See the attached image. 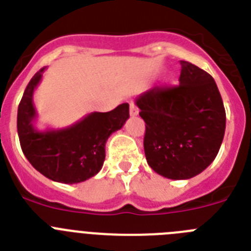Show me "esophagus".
Returning a JSON list of instances; mask_svg holds the SVG:
<instances>
[{
    "label": "esophagus",
    "instance_id": "1",
    "mask_svg": "<svg viewBox=\"0 0 251 251\" xmlns=\"http://www.w3.org/2000/svg\"><path fill=\"white\" fill-rule=\"evenodd\" d=\"M138 112H139L138 106L133 103V101H130V103H129V114L132 115V117H134V115L138 114Z\"/></svg>",
    "mask_w": 251,
    "mask_h": 251
}]
</instances>
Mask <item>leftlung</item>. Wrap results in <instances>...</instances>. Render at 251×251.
Returning <instances> with one entry per match:
<instances>
[{
    "instance_id": "1",
    "label": "left lung",
    "mask_w": 251,
    "mask_h": 251,
    "mask_svg": "<svg viewBox=\"0 0 251 251\" xmlns=\"http://www.w3.org/2000/svg\"><path fill=\"white\" fill-rule=\"evenodd\" d=\"M181 63L179 85L154 86L136 99L146 122L145 153L154 172L188 179L211 165L223 143L226 114L214 77Z\"/></svg>"
}]
</instances>
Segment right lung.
Instances as JSON below:
<instances>
[{"label": "right lung", "instance_id": "right-lung-1", "mask_svg": "<svg viewBox=\"0 0 251 251\" xmlns=\"http://www.w3.org/2000/svg\"><path fill=\"white\" fill-rule=\"evenodd\" d=\"M45 68L26 86L17 110V133L22 152L32 167L55 182L79 183L95 176L105 159V143L129 118V104L106 113L93 112L61 129L39 130L35 127L34 92Z\"/></svg>", "mask_w": 251, "mask_h": 251}]
</instances>
